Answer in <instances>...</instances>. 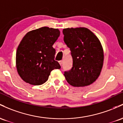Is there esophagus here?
<instances>
[{"label": "esophagus", "instance_id": "obj_1", "mask_svg": "<svg viewBox=\"0 0 123 123\" xmlns=\"http://www.w3.org/2000/svg\"><path fill=\"white\" fill-rule=\"evenodd\" d=\"M59 64H60V65L62 66V63H63V61H62V60H60V61L59 62Z\"/></svg>", "mask_w": 123, "mask_h": 123}]
</instances>
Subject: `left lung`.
<instances>
[{
	"label": "left lung",
	"instance_id": "obj_1",
	"mask_svg": "<svg viewBox=\"0 0 123 123\" xmlns=\"http://www.w3.org/2000/svg\"><path fill=\"white\" fill-rule=\"evenodd\" d=\"M64 41L71 50L72 68L64 75L73 86H85L98 78L103 67L104 55L101 43L89 29L85 27L65 28Z\"/></svg>",
	"mask_w": 123,
	"mask_h": 123
}]
</instances>
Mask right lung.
I'll return each mask as SVG.
<instances>
[{"mask_svg": "<svg viewBox=\"0 0 123 123\" xmlns=\"http://www.w3.org/2000/svg\"><path fill=\"white\" fill-rule=\"evenodd\" d=\"M59 36L58 29L43 27L23 37L16 52V67L23 81L31 85H42L52 70L61 68L55 60L56 50L53 48Z\"/></svg>", "mask_w": 123, "mask_h": 123, "instance_id": "1", "label": "right lung"}]
</instances>
